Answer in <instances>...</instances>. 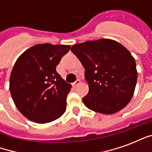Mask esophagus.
Returning a JSON list of instances; mask_svg holds the SVG:
<instances>
[{"mask_svg": "<svg viewBox=\"0 0 152 152\" xmlns=\"http://www.w3.org/2000/svg\"><path fill=\"white\" fill-rule=\"evenodd\" d=\"M80 83V81L79 80H77L76 81H75V82H74V83H73V84H72L73 87H76V86H79Z\"/></svg>", "mask_w": 152, "mask_h": 152, "instance_id": "34e87169", "label": "esophagus"}]
</instances>
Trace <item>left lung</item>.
<instances>
[{"instance_id":"1","label":"left lung","mask_w":152,"mask_h":152,"mask_svg":"<svg viewBox=\"0 0 152 152\" xmlns=\"http://www.w3.org/2000/svg\"><path fill=\"white\" fill-rule=\"evenodd\" d=\"M71 50L86 69L89 89L82 100L86 107L108 115L125 107L134 96L137 78L130 52L111 39L76 44Z\"/></svg>"}]
</instances>
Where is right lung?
<instances>
[{
	"label": "right lung",
	"instance_id": "1",
	"mask_svg": "<svg viewBox=\"0 0 152 152\" xmlns=\"http://www.w3.org/2000/svg\"><path fill=\"white\" fill-rule=\"evenodd\" d=\"M70 47L37 44L16 60L10 77V90L16 107L29 121L49 123L66 111L72 85L65 82L56 66Z\"/></svg>",
	"mask_w": 152,
	"mask_h": 152
}]
</instances>
